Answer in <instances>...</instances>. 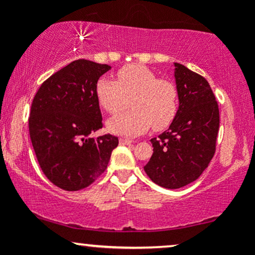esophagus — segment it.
Segmentation results:
<instances>
[{
    "mask_svg": "<svg viewBox=\"0 0 255 255\" xmlns=\"http://www.w3.org/2000/svg\"><path fill=\"white\" fill-rule=\"evenodd\" d=\"M131 140H129V139H125V137H121V139H120V144L121 145H129V144H131Z\"/></svg>",
    "mask_w": 255,
    "mask_h": 255,
    "instance_id": "esophagus-1",
    "label": "esophagus"
}]
</instances>
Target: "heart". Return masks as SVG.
I'll use <instances>...</instances> for the list:
<instances>
[{"mask_svg":"<svg viewBox=\"0 0 255 255\" xmlns=\"http://www.w3.org/2000/svg\"><path fill=\"white\" fill-rule=\"evenodd\" d=\"M118 80L101 77L96 83L98 103L109 114H118L131 98L130 110L108 121L110 131L134 136L151 128H168L177 114L178 92L175 84L159 77L147 67L129 64L118 72Z\"/></svg>","mask_w":255,"mask_h":255,"instance_id":"obj_1","label":"heart"}]
</instances>
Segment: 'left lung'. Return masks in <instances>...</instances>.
Wrapping results in <instances>:
<instances>
[{
	"label": "left lung",
	"instance_id": "1",
	"mask_svg": "<svg viewBox=\"0 0 255 255\" xmlns=\"http://www.w3.org/2000/svg\"><path fill=\"white\" fill-rule=\"evenodd\" d=\"M175 64L178 110L168 130L151 139L153 153L144 166L158 186L177 189L193 182L209 166L216 151L219 109L204 77Z\"/></svg>",
	"mask_w": 255,
	"mask_h": 255
}]
</instances>
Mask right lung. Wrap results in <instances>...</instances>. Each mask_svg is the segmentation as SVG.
I'll return each mask as SVG.
<instances>
[{"mask_svg":"<svg viewBox=\"0 0 255 255\" xmlns=\"http://www.w3.org/2000/svg\"><path fill=\"white\" fill-rule=\"evenodd\" d=\"M111 68L73 61L40 85L32 102L28 128L44 175L64 191L86 188L107 169L118 136L92 137L101 129L96 83Z\"/></svg>","mask_w":255,"mask_h":255,"instance_id":"1","label":"right lung"}]
</instances>
